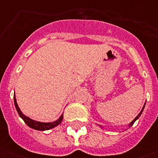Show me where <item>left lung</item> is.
Here are the masks:
<instances>
[{
    "mask_svg": "<svg viewBox=\"0 0 158 158\" xmlns=\"http://www.w3.org/2000/svg\"><path fill=\"white\" fill-rule=\"evenodd\" d=\"M145 106V105H144ZM144 106H143V109H142V110H141V111H140L139 112V115H137V116H136V117L135 118V119H134V120H133V121L131 123H130V126H132L133 125H134V123L135 122V120H138V119H139V117L140 116V115H141V114H142V112H143V108H144Z\"/></svg>",
    "mask_w": 158,
    "mask_h": 158,
    "instance_id": "obj_1",
    "label": "left lung"
}]
</instances>
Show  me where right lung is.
<instances>
[{"label": "right lung", "instance_id": "right-lung-1", "mask_svg": "<svg viewBox=\"0 0 158 158\" xmlns=\"http://www.w3.org/2000/svg\"><path fill=\"white\" fill-rule=\"evenodd\" d=\"M14 102H15V108L17 111H18L19 115L22 119L23 120V121L26 123V125L29 126L30 128L33 129V130H48L50 129H52V128L56 127L57 125H59L60 123H61L62 120H63V115H61V116L57 120L54 121V122H48V123H44V122H39V121H36V120H33L30 118L27 117L26 115H24L23 113L21 112L20 109L18 106V104H17V102H16L15 98V94L14 95Z\"/></svg>", "mask_w": 158, "mask_h": 158}]
</instances>
